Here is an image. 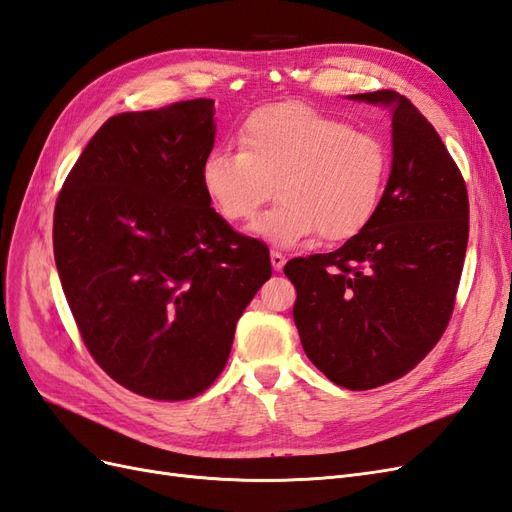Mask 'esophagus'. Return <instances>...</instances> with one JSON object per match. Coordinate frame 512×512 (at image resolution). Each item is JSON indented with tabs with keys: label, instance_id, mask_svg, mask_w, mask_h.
<instances>
[{
	"label": "esophagus",
	"instance_id": "1",
	"mask_svg": "<svg viewBox=\"0 0 512 512\" xmlns=\"http://www.w3.org/2000/svg\"><path fill=\"white\" fill-rule=\"evenodd\" d=\"M271 265L275 271H280L286 265V256L282 252H271Z\"/></svg>",
	"mask_w": 512,
	"mask_h": 512
}]
</instances>
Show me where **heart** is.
I'll return each instance as SVG.
<instances>
[{
    "label": "heart",
    "mask_w": 512,
    "mask_h": 512,
    "mask_svg": "<svg viewBox=\"0 0 512 512\" xmlns=\"http://www.w3.org/2000/svg\"><path fill=\"white\" fill-rule=\"evenodd\" d=\"M241 149H215L200 168L203 188L224 220H254L252 232L277 247L312 235L346 241L374 218L389 179V151L376 134L316 108L284 102L245 119Z\"/></svg>",
    "instance_id": "heart-1"
}]
</instances>
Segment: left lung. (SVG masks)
Returning <instances> with one entry per match:
<instances>
[{
  "label": "left lung",
  "mask_w": 512,
  "mask_h": 512,
  "mask_svg": "<svg viewBox=\"0 0 512 512\" xmlns=\"http://www.w3.org/2000/svg\"><path fill=\"white\" fill-rule=\"evenodd\" d=\"M350 100L391 111L393 162L378 211L339 250L292 258V318L305 354L350 391L401 378L438 344L470 230L468 190L418 108L382 89Z\"/></svg>",
  "instance_id": "1"
}]
</instances>
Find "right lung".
Masks as SVG:
<instances>
[{
	"instance_id": "obj_1",
	"label": "right lung",
	"mask_w": 512,
	"mask_h": 512,
	"mask_svg": "<svg viewBox=\"0 0 512 512\" xmlns=\"http://www.w3.org/2000/svg\"><path fill=\"white\" fill-rule=\"evenodd\" d=\"M213 113V100L196 98L111 117L55 205V265L83 342L108 376L149 399L211 386L271 277L267 245L232 230L200 181Z\"/></svg>"
}]
</instances>
